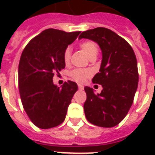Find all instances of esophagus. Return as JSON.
Returning a JSON list of instances; mask_svg holds the SVG:
<instances>
[{"mask_svg":"<svg viewBox=\"0 0 155 155\" xmlns=\"http://www.w3.org/2000/svg\"><path fill=\"white\" fill-rule=\"evenodd\" d=\"M78 87H79V89H80V90L84 89V86H83V85H81V84L78 85Z\"/></svg>","mask_w":155,"mask_h":155,"instance_id":"1","label":"esophagus"}]
</instances>
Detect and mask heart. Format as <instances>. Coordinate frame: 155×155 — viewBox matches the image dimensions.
<instances>
[{
  "instance_id": "b5f03b06",
  "label": "heart",
  "mask_w": 155,
  "mask_h": 155,
  "mask_svg": "<svg viewBox=\"0 0 155 155\" xmlns=\"http://www.w3.org/2000/svg\"><path fill=\"white\" fill-rule=\"evenodd\" d=\"M80 47L89 58H92V56H97V53H98V47H97V44L92 41L83 42L80 45ZM71 48L70 47H68L63 53V59L66 63H69L71 58ZM90 75H91L90 71L86 69H78L77 68V69H74L70 72L71 77L79 83L84 82L85 80L89 77Z\"/></svg>"
}]
</instances>
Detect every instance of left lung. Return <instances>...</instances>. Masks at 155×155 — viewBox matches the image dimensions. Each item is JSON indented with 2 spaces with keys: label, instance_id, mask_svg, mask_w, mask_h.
<instances>
[{
  "label": "left lung",
  "instance_id": "1",
  "mask_svg": "<svg viewBox=\"0 0 155 155\" xmlns=\"http://www.w3.org/2000/svg\"><path fill=\"white\" fill-rule=\"evenodd\" d=\"M83 38L97 42L102 51L100 71L92 83L101 85L103 90L96 95L92 87H84L85 117L95 125L113 127L125 118L134 102L138 84L137 58L131 46L109 29L84 31L79 38Z\"/></svg>",
  "mask_w": 155,
  "mask_h": 155
}]
</instances>
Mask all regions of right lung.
Here are the masks:
<instances>
[{"label": "right lung", "instance_id": "obj_1", "mask_svg": "<svg viewBox=\"0 0 155 155\" xmlns=\"http://www.w3.org/2000/svg\"><path fill=\"white\" fill-rule=\"evenodd\" d=\"M80 31L47 29L25 46L18 66V87L23 108L40 129L58 126L65 120L76 83L68 80L61 87L53 84L55 73L65 68L63 53Z\"/></svg>", "mask_w": 155, "mask_h": 155}]
</instances>
